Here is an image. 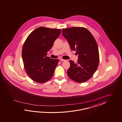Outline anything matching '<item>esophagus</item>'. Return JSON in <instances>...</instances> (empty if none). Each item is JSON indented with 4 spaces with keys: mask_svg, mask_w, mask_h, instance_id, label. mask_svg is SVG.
Masks as SVG:
<instances>
[{
    "mask_svg": "<svg viewBox=\"0 0 122 122\" xmlns=\"http://www.w3.org/2000/svg\"><path fill=\"white\" fill-rule=\"evenodd\" d=\"M60 61H66V60L63 59L62 58H61V59H60Z\"/></svg>",
    "mask_w": 122,
    "mask_h": 122,
    "instance_id": "1",
    "label": "esophagus"
}]
</instances>
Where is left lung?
<instances>
[{
	"mask_svg": "<svg viewBox=\"0 0 122 122\" xmlns=\"http://www.w3.org/2000/svg\"><path fill=\"white\" fill-rule=\"evenodd\" d=\"M72 51L78 54V62L70 60L68 76L78 83L89 80L98 67L99 56L96 41L89 31L82 27H73L62 30Z\"/></svg>",
	"mask_w": 122,
	"mask_h": 122,
	"instance_id": "obj_1",
	"label": "left lung"
}]
</instances>
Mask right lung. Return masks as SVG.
I'll use <instances>...</instances> for the list:
<instances>
[{
	"label": "right lung",
	"instance_id": "1",
	"mask_svg": "<svg viewBox=\"0 0 122 122\" xmlns=\"http://www.w3.org/2000/svg\"><path fill=\"white\" fill-rule=\"evenodd\" d=\"M60 29L39 27L32 31L23 44L22 56L26 72L33 80L44 83L52 78L58 59L47 57Z\"/></svg>",
	"mask_w": 122,
	"mask_h": 122
}]
</instances>
